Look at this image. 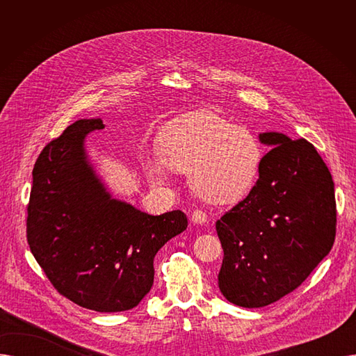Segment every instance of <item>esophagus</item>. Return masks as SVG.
Instances as JSON below:
<instances>
[{"label":"esophagus","mask_w":356,"mask_h":356,"mask_svg":"<svg viewBox=\"0 0 356 356\" xmlns=\"http://www.w3.org/2000/svg\"><path fill=\"white\" fill-rule=\"evenodd\" d=\"M192 222L196 223V225H204L208 222V215L202 211H195L192 213Z\"/></svg>","instance_id":"obj_1"}]
</instances>
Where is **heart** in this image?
Wrapping results in <instances>:
<instances>
[{
	"instance_id": "1",
	"label": "heart",
	"mask_w": 356,
	"mask_h": 356,
	"mask_svg": "<svg viewBox=\"0 0 356 356\" xmlns=\"http://www.w3.org/2000/svg\"><path fill=\"white\" fill-rule=\"evenodd\" d=\"M159 156L144 159L154 184L170 181V170L188 173L193 193L213 204L245 196L258 173L261 147L244 127L215 114H193L168 127L159 138Z\"/></svg>"
}]
</instances>
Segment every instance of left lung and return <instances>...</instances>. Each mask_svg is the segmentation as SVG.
I'll return each mask as SVG.
<instances>
[{
  "instance_id": "8db88e82",
  "label": "left lung",
  "mask_w": 356,
  "mask_h": 356,
  "mask_svg": "<svg viewBox=\"0 0 356 356\" xmlns=\"http://www.w3.org/2000/svg\"><path fill=\"white\" fill-rule=\"evenodd\" d=\"M270 147L250 195L216 222L223 248L220 293L241 307H264L300 286L330 252L334 186L313 144L263 133Z\"/></svg>"
}]
</instances>
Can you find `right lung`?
<instances>
[{
    "label": "right lung",
    "instance_id": "obj_1",
    "mask_svg": "<svg viewBox=\"0 0 356 356\" xmlns=\"http://www.w3.org/2000/svg\"><path fill=\"white\" fill-rule=\"evenodd\" d=\"M105 125L79 120L50 141L33 168L27 241L62 296L101 313L136 307L154 282L153 261L188 228L181 211L148 215L112 197L89 160L85 138Z\"/></svg>",
    "mask_w": 356,
    "mask_h": 356
}]
</instances>
